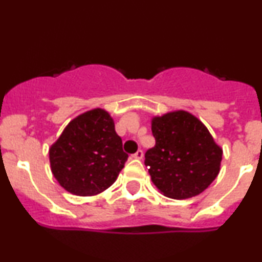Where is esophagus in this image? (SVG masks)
I'll use <instances>...</instances> for the list:
<instances>
[{"label":"esophagus","mask_w":262,"mask_h":262,"mask_svg":"<svg viewBox=\"0 0 262 262\" xmlns=\"http://www.w3.org/2000/svg\"><path fill=\"white\" fill-rule=\"evenodd\" d=\"M133 157L134 159H137V160H141L144 157V152H143V150H138L137 152L134 154L133 155Z\"/></svg>","instance_id":"34e87169"}]
</instances>
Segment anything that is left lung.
<instances>
[{"mask_svg": "<svg viewBox=\"0 0 262 262\" xmlns=\"http://www.w3.org/2000/svg\"><path fill=\"white\" fill-rule=\"evenodd\" d=\"M155 146L145 154L151 181L165 196L188 199L206 189L219 176L222 149L207 128L187 111L154 117Z\"/></svg>", "mask_w": 262, "mask_h": 262, "instance_id": "obj_1", "label": "left lung"}]
</instances>
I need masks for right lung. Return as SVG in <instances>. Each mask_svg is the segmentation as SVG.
I'll list each match as a JSON object with an SVG mask.
<instances>
[{
  "instance_id": "1",
  "label": "right lung",
  "mask_w": 262,
  "mask_h": 262,
  "mask_svg": "<svg viewBox=\"0 0 262 262\" xmlns=\"http://www.w3.org/2000/svg\"><path fill=\"white\" fill-rule=\"evenodd\" d=\"M122 146L108 112L91 110L69 122L51 146V171L69 193L96 195L111 187L124 167L128 154Z\"/></svg>"
}]
</instances>
